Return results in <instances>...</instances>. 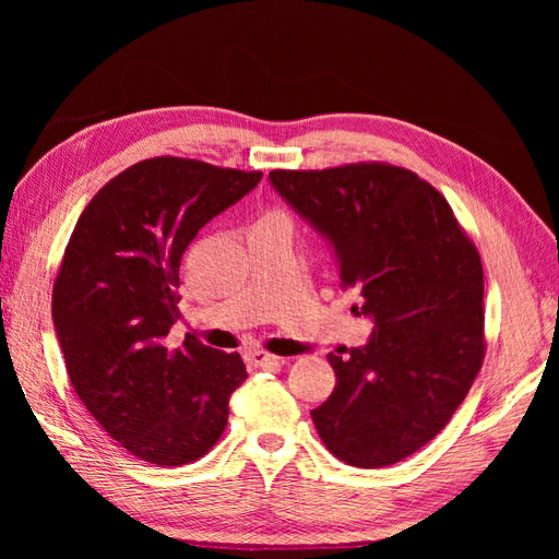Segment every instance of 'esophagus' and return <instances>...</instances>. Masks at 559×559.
Wrapping results in <instances>:
<instances>
[{"label":"esophagus","instance_id":"1","mask_svg":"<svg viewBox=\"0 0 559 559\" xmlns=\"http://www.w3.org/2000/svg\"><path fill=\"white\" fill-rule=\"evenodd\" d=\"M245 357L253 368H280L282 366V359L273 357V354H267L263 349H251L245 354Z\"/></svg>","mask_w":559,"mask_h":559}]
</instances>
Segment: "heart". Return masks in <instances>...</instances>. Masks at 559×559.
<instances>
[{
	"label": "heart",
	"instance_id": "b5f03b06",
	"mask_svg": "<svg viewBox=\"0 0 559 559\" xmlns=\"http://www.w3.org/2000/svg\"><path fill=\"white\" fill-rule=\"evenodd\" d=\"M270 216H277V214H270Z\"/></svg>",
	"mask_w": 559,
	"mask_h": 559
}]
</instances>
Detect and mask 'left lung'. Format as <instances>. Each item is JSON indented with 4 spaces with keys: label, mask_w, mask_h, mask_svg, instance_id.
Instances as JSON below:
<instances>
[{
    "label": "left lung",
    "mask_w": 559,
    "mask_h": 559,
    "mask_svg": "<svg viewBox=\"0 0 559 559\" xmlns=\"http://www.w3.org/2000/svg\"><path fill=\"white\" fill-rule=\"evenodd\" d=\"M267 181L333 249L364 347L329 354L335 389L314 408L321 441L359 468L392 466L441 431L483 366V263L431 183L357 163L273 170Z\"/></svg>",
    "instance_id": "left-lung-1"
}]
</instances>
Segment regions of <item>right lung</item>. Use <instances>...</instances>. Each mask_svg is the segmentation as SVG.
<instances>
[{
	"label": "right lung",
	"mask_w": 559,
	"mask_h": 559,
	"mask_svg": "<svg viewBox=\"0 0 559 559\" xmlns=\"http://www.w3.org/2000/svg\"><path fill=\"white\" fill-rule=\"evenodd\" d=\"M261 173L189 158L128 167L81 212L53 284V326L74 392L118 445L158 466L195 462L224 433L240 354L183 337L179 263L198 230Z\"/></svg>",
	"instance_id": "add662e5"
}]
</instances>
